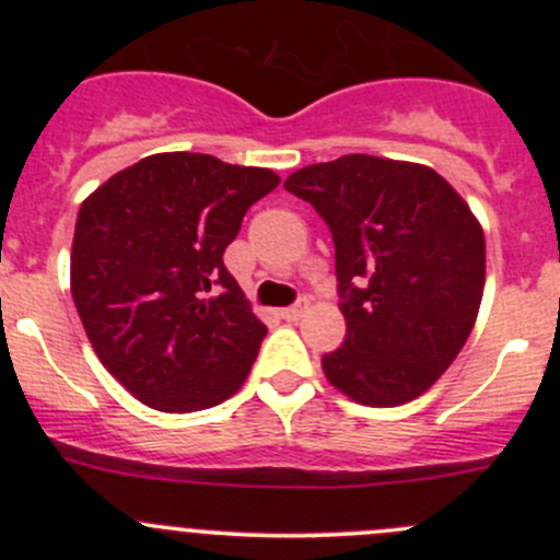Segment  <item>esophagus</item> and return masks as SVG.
<instances>
[{"label": "esophagus", "mask_w": 560, "mask_h": 560, "mask_svg": "<svg viewBox=\"0 0 560 560\" xmlns=\"http://www.w3.org/2000/svg\"><path fill=\"white\" fill-rule=\"evenodd\" d=\"M308 312V298H301V301L295 303V306H287V308H281V319H287V322H298L301 319L303 314Z\"/></svg>", "instance_id": "esophagus-1"}]
</instances>
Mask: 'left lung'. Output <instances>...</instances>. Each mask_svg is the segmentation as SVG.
I'll return each instance as SVG.
<instances>
[{"mask_svg":"<svg viewBox=\"0 0 560 560\" xmlns=\"http://www.w3.org/2000/svg\"><path fill=\"white\" fill-rule=\"evenodd\" d=\"M336 244L347 338L322 358L332 387L363 406L425 393L466 343L485 290V233L460 195L415 162L347 154L295 171Z\"/></svg>","mask_w":560,"mask_h":560,"instance_id":"1","label":"left lung"}]
</instances>
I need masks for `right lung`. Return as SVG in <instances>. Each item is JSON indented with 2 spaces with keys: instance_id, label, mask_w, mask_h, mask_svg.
I'll use <instances>...</instances> for the list:
<instances>
[{
  "instance_id": "obj_1",
  "label": "right lung",
  "mask_w": 560,
  "mask_h": 560,
  "mask_svg": "<svg viewBox=\"0 0 560 560\" xmlns=\"http://www.w3.org/2000/svg\"><path fill=\"white\" fill-rule=\"evenodd\" d=\"M279 180L268 167L171 151L83 200L72 301L100 363L140 404L200 411L246 382L268 327L222 257L248 206Z\"/></svg>"
}]
</instances>
